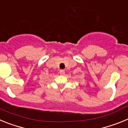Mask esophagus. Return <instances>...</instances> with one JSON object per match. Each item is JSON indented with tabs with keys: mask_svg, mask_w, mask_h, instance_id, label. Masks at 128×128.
<instances>
[{
	"mask_svg": "<svg viewBox=\"0 0 128 128\" xmlns=\"http://www.w3.org/2000/svg\"><path fill=\"white\" fill-rule=\"evenodd\" d=\"M65 70H60V75H62V76H63V75H64V74H65Z\"/></svg>",
	"mask_w": 128,
	"mask_h": 128,
	"instance_id": "34e87169",
	"label": "esophagus"
}]
</instances>
